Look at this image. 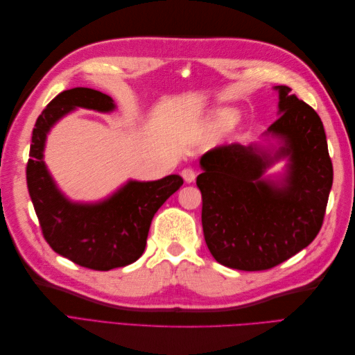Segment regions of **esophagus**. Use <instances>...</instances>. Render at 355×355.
Masks as SVG:
<instances>
[{
  "label": "esophagus",
  "mask_w": 355,
  "mask_h": 355,
  "mask_svg": "<svg viewBox=\"0 0 355 355\" xmlns=\"http://www.w3.org/2000/svg\"><path fill=\"white\" fill-rule=\"evenodd\" d=\"M182 178H184V180L187 182V184H191V182H194L196 180V170L192 168V167H187V168H184L182 170Z\"/></svg>",
  "instance_id": "1"
}]
</instances>
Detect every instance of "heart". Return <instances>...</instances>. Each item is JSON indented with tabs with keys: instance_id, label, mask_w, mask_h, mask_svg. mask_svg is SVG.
<instances>
[{
	"instance_id": "obj_1",
	"label": "heart",
	"mask_w": 355,
	"mask_h": 355,
	"mask_svg": "<svg viewBox=\"0 0 355 355\" xmlns=\"http://www.w3.org/2000/svg\"><path fill=\"white\" fill-rule=\"evenodd\" d=\"M234 118H235V114H232L230 111H220L216 116V120H214V125L225 127V125H228L230 123H232Z\"/></svg>"
}]
</instances>
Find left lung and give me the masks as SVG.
Returning <instances> with one entry per match:
<instances>
[{"label": "left lung", "mask_w": 355, "mask_h": 355, "mask_svg": "<svg viewBox=\"0 0 355 355\" xmlns=\"http://www.w3.org/2000/svg\"><path fill=\"white\" fill-rule=\"evenodd\" d=\"M278 116L266 135L282 146L220 145L200 159L204 240L219 263L241 271L270 270L313 243L323 225L333 166L323 123L287 85H277ZM282 157L283 181L263 178Z\"/></svg>", "instance_id": "8db88e82"}]
</instances>
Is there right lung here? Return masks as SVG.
I'll use <instances>...</instances> for the list:
<instances>
[{
  "label": "right lung",
  "mask_w": 355,
  "mask_h": 355,
  "mask_svg": "<svg viewBox=\"0 0 355 355\" xmlns=\"http://www.w3.org/2000/svg\"><path fill=\"white\" fill-rule=\"evenodd\" d=\"M78 106L101 112L115 108L108 94L93 89L75 87L59 93L41 112L32 132L26 184L51 249L89 270L110 271L142 256L154 214L184 185V179L170 175L153 182L130 180L102 202L69 201L53 182L42 151L53 124Z\"/></svg>",
  "instance_id": "1"
}]
</instances>
